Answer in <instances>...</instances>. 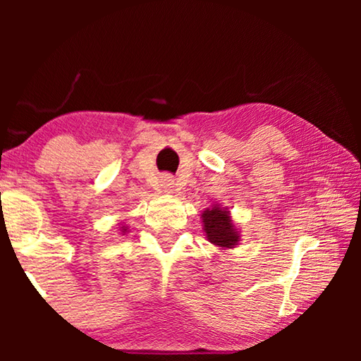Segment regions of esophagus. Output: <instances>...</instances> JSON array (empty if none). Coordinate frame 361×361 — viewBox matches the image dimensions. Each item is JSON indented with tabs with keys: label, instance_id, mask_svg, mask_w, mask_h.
I'll use <instances>...</instances> for the list:
<instances>
[{
	"label": "esophagus",
	"instance_id": "obj_1",
	"mask_svg": "<svg viewBox=\"0 0 361 361\" xmlns=\"http://www.w3.org/2000/svg\"><path fill=\"white\" fill-rule=\"evenodd\" d=\"M162 186H164V189H166V191H172V188H173L172 176H164V178H162Z\"/></svg>",
	"mask_w": 361,
	"mask_h": 361
}]
</instances>
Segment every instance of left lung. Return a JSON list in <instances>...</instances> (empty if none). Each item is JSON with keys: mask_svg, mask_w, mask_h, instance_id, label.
Returning <instances> with one entry per match:
<instances>
[{"mask_svg": "<svg viewBox=\"0 0 361 361\" xmlns=\"http://www.w3.org/2000/svg\"><path fill=\"white\" fill-rule=\"evenodd\" d=\"M202 223L207 240L213 245L224 250L234 248L239 243L240 234L232 223L228 207L224 209V207L213 205L212 209H205L202 213Z\"/></svg>", "mask_w": 361, "mask_h": 361, "instance_id": "1", "label": "left lung"}]
</instances>
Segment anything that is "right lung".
<instances>
[{
    "label": "right lung",
    "mask_w": 361,
    "mask_h": 361,
    "mask_svg": "<svg viewBox=\"0 0 361 361\" xmlns=\"http://www.w3.org/2000/svg\"><path fill=\"white\" fill-rule=\"evenodd\" d=\"M122 232H127V228H126V226H122V229H121Z\"/></svg>",
    "instance_id": "obj_1"
}]
</instances>
